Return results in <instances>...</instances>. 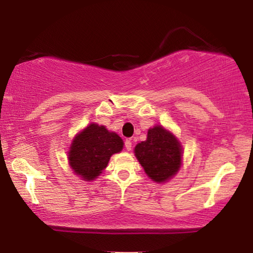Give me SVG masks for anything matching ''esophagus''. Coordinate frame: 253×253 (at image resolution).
<instances>
[{
  "instance_id": "34e87169",
  "label": "esophagus",
  "mask_w": 253,
  "mask_h": 253,
  "mask_svg": "<svg viewBox=\"0 0 253 253\" xmlns=\"http://www.w3.org/2000/svg\"><path fill=\"white\" fill-rule=\"evenodd\" d=\"M124 147H126V151H131V148H132V143H131V140H126V143H124Z\"/></svg>"
}]
</instances>
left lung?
Returning <instances> with one entry per match:
<instances>
[{
    "label": "left lung",
    "mask_w": 253,
    "mask_h": 253,
    "mask_svg": "<svg viewBox=\"0 0 253 253\" xmlns=\"http://www.w3.org/2000/svg\"><path fill=\"white\" fill-rule=\"evenodd\" d=\"M134 154L148 177L158 183L168 181L181 167V145L160 126L148 130L147 139L134 147Z\"/></svg>",
    "instance_id": "obj_1"
}]
</instances>
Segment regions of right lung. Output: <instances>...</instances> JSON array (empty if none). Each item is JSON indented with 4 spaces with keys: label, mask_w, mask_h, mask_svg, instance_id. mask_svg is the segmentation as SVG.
Returning a JSON list of instances; mask_svg holds the SVG:
<instances>
[{
    "label": "right lung",
    "mask_w": 253,
    "mask_h": 253,
    "mask_svg": "<svg viewBox=\"0 0 253 253\" xmlns=\"http://www.w3.org/2000/svg\"><path fill=\"white\" fill-rule=\"evenodd\" d=\"M123 148V140L103 126L92 123L75 137L69 152V164L76 174L92 181L107 167L110 157Z\"/></svg>",
    "instance_id": "right-lung-1"
}]
</instances>
